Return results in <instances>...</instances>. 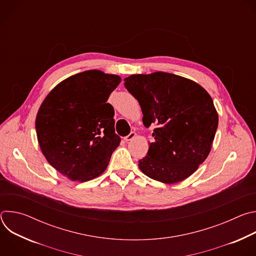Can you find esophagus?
Returning <instances> with one entry per match:
<instances>
[{"label":"esophagus","mask_w":256,"mask_h":256,"mask_svg":"<svg viewBox=\"0 0 256 256\" xmlns=\"http://www.w3.org/2000/svg\"><path fill=\"white\" fill-rule=\"evenodd\" d=\"M134 136H136V132H130L126 136H124V140H126V142L132 140Z\"/></svg>","instance_id":"obj_1"}]
</instances>
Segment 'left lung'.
Here are the masks:
<instances>
[{
    "instance_id": "1",
    "label": "left lung",
    "mask_w": 256,
    "mask_h": 256,
    "mask_svg": "<svg viewBox=\"0 0 256 256\" xmlns=\"http://www.w3.org/2000/svg\"><path fill=\"white\" fill-rule=\"evenodd\" d=\"M124 87L140 105L144 126H156L138 161L142 172L168 184L190 176L210 154L218 128L212 97L196 82L164 72L132 75Z\"/></svg>"
}]
</instances>
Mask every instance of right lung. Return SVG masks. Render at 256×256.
Here are the masks:
<instances>
[{
  "mask_svg": "<svg viewBox=\"0 0 256 256\" xmlns=\"http://www.w3.org/2000/svg\"><path fill=\"white\" fill-rule=\"evenodd\" d=\"M120 81L116 75L85 70L60 82L42 103L35 120L42 152L68 179L99 176L118 147L114 109L107 100Z\"/></svg>",
  "mask_w": 256,
  "mask_h": 256,
  "instance_id": "right-lung-1",
  "label": "right lung"
}]
</instances>
